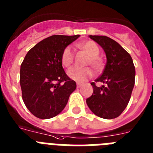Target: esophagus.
Wrapping results in <instances>:
<instances>
[{
  "instance_id": "obj_1",
  "label": "esophagus",
  "mask_w": 153,
  "mask_h": 153,
  "mask_svg": "<svg viewBox=\"0 0 153 153\" xmlns=\"http://www.w3.org/2000/svg\"><path fill=\"white\" fill-rule=\"evenodd\" d=\"M82 85H83V84H80V83H77V84H76V86H77V88H80V87H81Z\"/></svg>"
}]
</instances>
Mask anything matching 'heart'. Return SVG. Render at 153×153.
I'll list each match as a JSON object with an SVG mask.
<instances>
[{"label":"heart","mask_w":153,"mask_h":153,"mask_svg":"<svg viewBox=\"0 0 153 153\" xmlns=\"http://www.w3.org/2000/svg\"><path fill=\"white\" fill-rule=\"evenodd\" d=\"M79 48L88 55L86 65H91L94 69L98 70L102 66V59L98 57L99 48L96 43L92 40H87L79 45ZM74 60V54L71 47L67 46L62 51L61 61L62 65L69 67L73 64ZM67 75L70 79L77 82H84L88 78L91 77L93 72L89 67L78 68L73 67L67 71Z\"/></svg>","instance_id":"1"}]
</instances>
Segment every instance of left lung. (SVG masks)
Returning a JSON list of instances; mask_svg holds the SVG:
<instances>
[{
  "instance_id": "1",
  "label": "left lung",
  "mask_w": 153,
  "mask_h": 153,
  "mask_svg": "<svg viewBox=\"0 0 153 153\" xmlns=\"http://www.w3.org/2000/svg\"><path fill=\"white\" fill-rule=\"evenodd\" d=\"M104 50L106 65L102 75L91 83L93 94L86 102L91 112L104 119H114L123 113L134 86L135 68L132 58L117 41L105 36L90 35Z\"/></svg>"
}]
</instances>
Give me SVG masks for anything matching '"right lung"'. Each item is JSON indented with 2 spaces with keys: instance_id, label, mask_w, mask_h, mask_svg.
<instances>
[{
  "instance_id": "add662e5",
  "label": "right lung",
  "mask_w": 153,
  "mask_h": 153,
  "mask_svg": "<svg viewBox=\"0 0 153 153\" xmlns=\"http://www.w3.org/2000/svg\"><path fill=\"white\" fill-rule=\"evenodd\" d=\"M79 36L53 35L37 43L25 56L20 67L22 100L37 118L50 119L59 114L76 88L64 71L61 57Z\"/></svg>"
}]
</instances>
